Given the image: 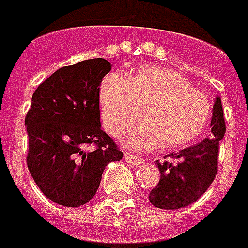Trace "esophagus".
<instances>
[{"mask_svg":"<svg viewBox=\"0 0 248 248\" xmlns=\"http://www.w3.org/2000/svg\"><path fill=\"white\" fill-rule=\"evenodd\" d=\"M124 159H126V162L131 163V165H139V163L143 162V158H141V157L131 155V153H124Z\"/></svg>","mask_w":248,"mask_h":248,"instance_id":"34e87169","label":"esophagus"}]
</instances>
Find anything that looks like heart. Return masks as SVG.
Masks as SVG:
<instances>
[{"mask_svg":"<svg viewBox=\"0 0 248 248\" xmlns=\"http://www.w3.org/2000/svg\"><path fill=\"white\" fill-rule=\"evenodd\" d=\"M101 118L112 135L120 138L143 117L127 136L130 148L147 149L162 143L173 149L196 143L211 120L212 108L203 93L193 89L184 76L166 68L147 67L131 81L112 73L100 87Z\"/></svg>","mask_w":248,"mask_h":248,"instance_id":"b5f03b06","label":"heart"}]
</instances>
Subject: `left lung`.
Here are the masks:
<instances>
[{"label": "left lung", "instance_id": "left-lung-1", "mask_svg": "<svg viewBox=\"0 0 248 248\" xmlns=\"http://www.w3.org/2000/svg\"><path fill=\"white\" fill-rule=\"evenodd\" d=\"M211 135L192 147L172 152L165 162L155 161L161 179L149 193L153 206L177 210L196 202L211 185L219 165V141L225 134L221 99L216 97L212 108Z\"/></svg>", "mask_w": 248, "mask_h": 248}]
</instances>
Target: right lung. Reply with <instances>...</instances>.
I'll return each instance as SVG.
<instances>
[{"mask_svg":"<svg viewBox=\"0 0 248 248\" xmlns=\"http://www.w3.org/2000/svg\"><path fill=\"white\" fill-rule=\"evenodd\" d=\"M103 58L67 65L45 79L25 116L27 165L48 200L67 207L87 203L97 192L105 166L124 153L101 130L99 93L110 71ZM93 143V152L83 148Z\"/></svg>","mask_w":248,"mask_h":248,"instance_id":"obj_1","label":"right lung"}]
</instances>
